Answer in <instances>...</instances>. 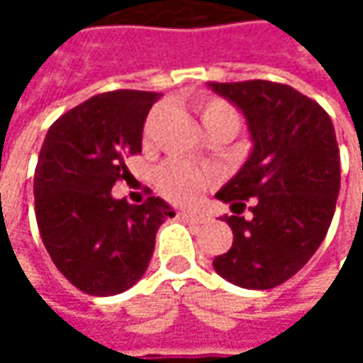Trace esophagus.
<instances>
[{
	"mask_svg": "<svg viewBox=\"0 0 363 363\" xmlns=\"http://www.w3.org/2000/svg\"><path fill=\"white\" fill-rule=\"evenodd\" d=\"M177 216L182 218V220H186V222H191V224H202L206 216L200 214V212H191V210H184V212H177Z\"/></svg>",
	"mask_w": 363,
	"mask_h": 363,
	"instance_id": "esophagus-1",
	"label": "esophagus"
}]
</instances>
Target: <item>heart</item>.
<instances>
[{
    "label": "heart",
    "mask_w": 363,
    "mask_h": 363,
    "mask_svg": "<svg viewBox=\"0 0 363 363\" xmlns=\"http://www.w3.org/2000/svg\"><path fill=\"white\" fill-rule=\"evenodd\" d=\"M194 111L202 123L206 135L214 131H224L236 135L240 129V115L234 106L218 96H202L194 101ZM161 119V108L151 111L145 121V139L157 129ZM214 184V174L206 167H189L182 161H167L155 174V186L161 194L174 203H191L203 189Z\"/></svg>",
    "instance_id": "b5f03b06"
}]
</instances>
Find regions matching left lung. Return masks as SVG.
Instances as JSON below:
<instances>
[{
	"instance_id": "8db88e82",
	"label": "left lung",
	"mask_w": 363,
	"mask_h": 363,
	"mask_svg": "<svg viewBox=\"0 0 363 363\" xmlns=\"http://www.w3.org/2000/svg\"><path fill=\"white\" fill-rule=\"evenodd\" d=\"M244 113L252 153L216 194L232 203L230 250L220 277L242 289L283 285L323 242L340 194V147L325 108L271 80L210 82ZM251 200L249 214L245 202Z\"/></svg>"
}]
</instances>
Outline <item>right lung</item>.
<instances>
[{
	"instance_id": "obj_1",
	"label": "right lung",
	"mask_w": 363,
	"mask_h": 363,
	"mask_svg": "<svg viewBox=\"0 0 363 363\" xmlns=\"http://www.w3.org/2000/svg\"><path fill=\"white\" fill-rule=\"evenodd\" d=\"M160 99L149 91L91 96L52 123L34 174L35 220L52 262L86 295L127 291L147 271L160 226L174 218L161 198L115 200L129 179L125 160L141 153L143 123Z\"/></svg>"
}]
</instances>
